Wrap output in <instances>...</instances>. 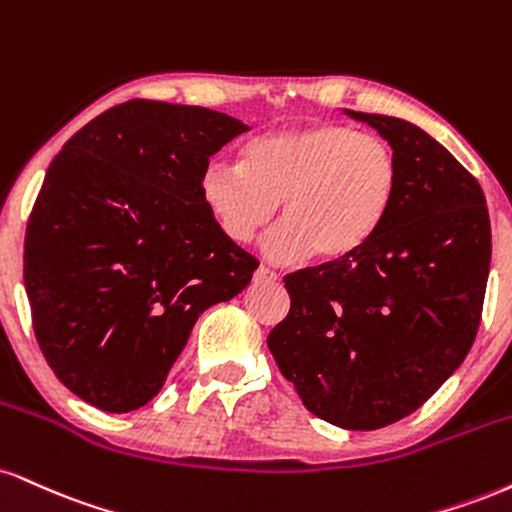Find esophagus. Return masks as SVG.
Segmentation results:
<instances>
[{"mask_svg": "<svg viewBox=\"0 0 512 512\" xmlns=\"http://www.w3.org/2000/svg\"><path fill=\"white\" fill-rule=\"evenodd\" d=\"M276 281H279V274L272 272V269L260 267L255 272V283H276Z\"/></svg>", "mask_w": 512, "mask_h": 512, "instance_id": "obj_1", "label": "esophagus"}]
</instances>
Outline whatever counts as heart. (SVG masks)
I'll return each mask as SVG.
<instances>
[{
	"label": "heart",
	"instance_id": "1",
	"mask_svg": "<svg viewBox=\"0 0 512 512\" xmlns=\"http://www.w3.org/2000/svg\"><path fill=\"white\" fill-rule=\"evenodd\" d=\"M400 162L389 140L348 123H312L252 138L240 166L212 162L200 174V200L217 229L245 245L272 224L281 262L317 255L353 260L379 236L396 207Z\"/></svg>",
	"mask_w": 512,
	"mask_h": 512
}]
</instances>
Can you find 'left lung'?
Instances as JSON below:
<instances>
[{"label": "left lung", "instance_id": "1", "mask_svg": "<svg viewBox=\"0 0 512 512\" xmlns=\"http://www.w3.org/2000/svg\"><path fill=\"white\" fill-rule=\"evenodd\" d=\"M346 112L396 150V207L353 260L283 276L291 310L267 346L312 415L367 432L422 408L470 353L491 221L482 186L446 147L408 121Z\"/></svg>", "mask_w": 512, "mask_h": 512}]
</instances>
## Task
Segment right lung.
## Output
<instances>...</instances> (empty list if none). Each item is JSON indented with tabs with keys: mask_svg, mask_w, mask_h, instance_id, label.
<instances>
[{
	"mask_svg": "<svg viewBox=\"0 0 512 512\" xmlns=\"http://www.w3.org/2000/svg\"><path fill=\"white\" fill-rule=\"evenodd\" d=\"M245 131L205 107L128 100L49 164L23 281L47 365L85 403L131 412L155 398L197 317L260 267L200 200L209 157Z\"/></svg>",
	"mask_w": 512,
	"mask_h": 512,
	"instance_id": "obj_1",
	"label": "right lung"
}]
</instances>
